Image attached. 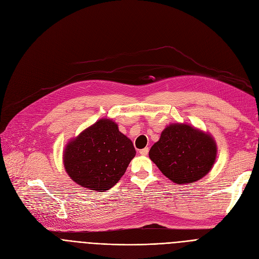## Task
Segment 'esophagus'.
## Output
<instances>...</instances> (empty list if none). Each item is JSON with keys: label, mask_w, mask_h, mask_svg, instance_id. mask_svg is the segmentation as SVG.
Segmentation results:
<instances>
[{"label": "esophagus", "mask_w": 259, "mask_h": 259, "mask_svg": "<svg viewBox=\"0 0 259 259\" xmlns=\"http://www.w3.org/2000/svg\"><path fill=\"white\" fill-rule=\"evenodd\" d=\"M148 152H149V148L148 147H146V148L142 149V150H140V154L141 155H147Z\"/></svg>", "instance_id": "1"}]
</instances>
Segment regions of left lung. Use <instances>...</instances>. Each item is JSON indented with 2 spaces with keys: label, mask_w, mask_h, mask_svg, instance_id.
<instances>
[{
  "label": "left lung",
  "mask_w": 259,
  "mask_h": 259,
  "mask_svg": "<svg viewBox=\"0 0 259 259\" xmlns=\"http://www.w3.org/2000/svg\"><path fill=\"white\" fill-rule=\"evenodd\" d=\"M217 147L210 134L186 124H171L161 132L149 156L173 183H194L212 169Z\"/></svg>",
  "instance_id": "left-lung-1"
}]
</instances>
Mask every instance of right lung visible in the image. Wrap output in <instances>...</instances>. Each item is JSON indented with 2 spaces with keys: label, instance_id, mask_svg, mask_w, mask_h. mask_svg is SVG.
<instances>
[{
  "label": "right lung",
  "instance_id": "1",
  "mask_svg": "<svg viewBox=\"0 0 259 259\" xmlns=\"http://www.w3.org/2000/svg\"><path fill=\"white\" fill-rule=\"evenodd\" d=\"M135 153L132 142L115 122L102 118L67 144L64 167L77 185L106 191L125 174Z\"/></svg>",
  "mask_w": 259,
  "mask_h": 259
}]
</instances>
